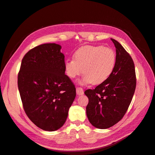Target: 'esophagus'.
<instances>
[{"mask_svg":"<svg viewBox=\"0 0 155 155\" xmlns=\"http://www.w3.org/2000/svg\"><path fill=\"white\" fill-rule=\"evenodd\" d=\"M76 93L78 96H80V95H83V89L81 87H77L76 88Z\"/></svg>","mask_w":155,"mask_h":155,"instance_id":"1","label":"esophagus"}]
</instances>
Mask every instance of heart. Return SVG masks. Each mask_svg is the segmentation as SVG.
Segmentation results:
<instances>
[{"label": "heart", "mask_w": 155, "mask_h": 155, "mask_svg": "<svg viewBox=\"0 0 155 155\" xmlns=\"http://www.w3.org/2000/svg\"><path fill=\"white\" fill-rule=\"evenodd\" d=\"M116 55L110 48L103 46L87 45L79 48L74 59L64 62V70L70 78H74L82 72L81 85H100L109 78L116 66Z\"/></svg>", "instance_id": "obj_1"}]
</instances>
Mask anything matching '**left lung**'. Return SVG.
Segmentation results:
<instances>
[{
    "mask_svg": "<svg viewBox=\"0 0 155 155\" xmlns=\"http://www.w3.org/2000/svg\"><path fill=\"white\" fill-rule=\"evenodd\" d=\"M116 47V66L109 78L94 89H88L86 107L90 123L97 129L110 127L123 118L132 101L137 85L133 59L121 45L110 39Z\"/></svg>",
    "mask_w": 155,
    "mask_h": 155,
    "instance_id": "obj_1",
    "label": "left lung"
}]
</instances>
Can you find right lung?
I'll return each mask as SVG.
<instances>
[{
    "instance_id": "add662e5",
    "label": "right lung",
    "mask_w": 155,
    "mask_h": 155,
    "mask_svg": "<svg viewBox=\"0 0 155 155\" xmlns=\"http://www.w3.org/2000/svg\"><path fill=\"white\" fill-rule=\"evenodd\" d=\"M55 43L41 45L23 58L18 74V88L30 120L44 130L64 125L76 97V87L65 74L64 55Z\"/></svg>"
}]
</instances>
